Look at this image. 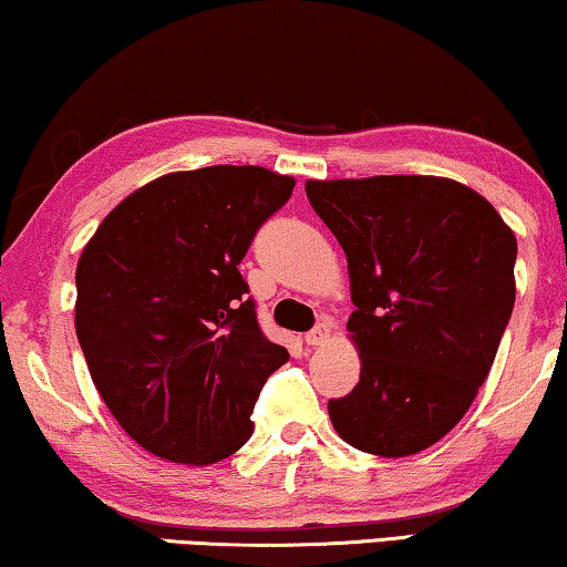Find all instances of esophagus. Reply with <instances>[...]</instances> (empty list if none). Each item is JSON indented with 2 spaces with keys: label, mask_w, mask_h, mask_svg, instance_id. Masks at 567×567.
Masks as SVG:
<instances>
[{
  "label": "esophagus",
  "mask_w": 567,
  "mask_h": 567,
  "mask_svg": "<svg viewBox=\"0 0 567 567\" xmlns=\"http://www.w3.org/2000/svg\"><path fill=\"white\" fill-rule=\"evenodd\" d=\"M329 333H331L329 323H318V326H313V329H310V331L306 333V344H310V347L323 344V341L329 339Z\"/></svg>",
  "instance_id": "esophagus-1"
}]
</instances>
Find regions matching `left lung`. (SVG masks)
<instances>
[{
    "label": "left lung",
    "instance_id": "1",
    "mask_svg": "<svg viewBox=\"0 0 567 567\" xmlns=\"http://www.w3.org/2000/svg\"><path fill=\"white\" fill-rule=\"evenodd\" d=\"M347 254L360 382L329 401L354 450L405 457L440 442L488 378L514 310L516 236L485 197L444 177L306 182Z\"/></svg>",
    "mask_w": 567,
    "mask_h": 567
}]
</instances>
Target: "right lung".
Here are the masks:
<instances>
[{
  "mask_svg": "<svg viewBox=\"0 0 567 567\" xmlns=\"http://www.w3.org/2000/svg\"><path fill=\"white\" fill-rule=\"evenodd\" d=\"M292 177L265 166L164 174L100 223L76 267V337L102 401L156 457L213 465L249 442L290 354L257 323L238 265Z\"/></svg>",
  "mask_w": 567,
  "mask_h": 567,
  "instance_id": "right-lung-1",
  "label": "right lung"
}]
</instances>
